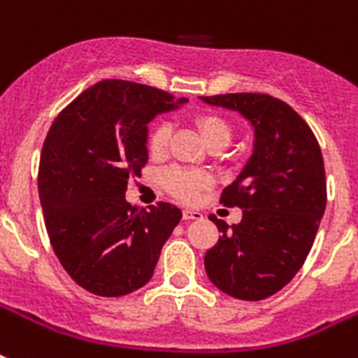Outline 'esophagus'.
I'll list each match as a JSON object with an SVG mask.
<instances>
[{
	"instance_id": "obj_1",
	"label": "esophagus",
	"mask_w": 358,
	"mask_h": 358,
	"mask_svg": "<svg viewBox=\"0 0 358 358\" xmlns=\"http://www.w3.org/2000/svg\"><path fill=\"white\" fill-rule=\"evenodd\" d=\"M182 215H184L185 221H199V219H202V213L196 212V210H184Z\"/></svg>"
}]
</instances>
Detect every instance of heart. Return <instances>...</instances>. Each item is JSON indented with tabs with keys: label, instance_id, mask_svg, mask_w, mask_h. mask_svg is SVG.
<instances>
[{
	"label": "heart",
	"instance_id": "b5f03b06",
	"mask_svg": "<svg viewBox=\"0 0 358 358\" xmlns=\"http://www.w3.org/2000/svg\"><path fill=\"white\" fill-rule=\"evenodd\" d=\"M195 124L208 146H229V143L232 141V134H234L232 126L229 124V120H224L219 115H201L195 119ZM169 139H171V126L167 122L156 124L148 134V143H146L148 152L152 156H162L163 152L167 150ZM163 185L174 196H178L180 201H193L196 193L208 185V176L199 171H191V169L174 167L163 173Z\"/></svg>",
	"mask_w": 358,
	"mask_h": 358
}]
</instances>
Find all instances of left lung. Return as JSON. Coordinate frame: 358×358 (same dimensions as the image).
Masks as SVG:
<instances>
[{"mask_svg": "<svg viewBox=\"0 0 358 358\" xmlns=\"http://www.w3.org/2000/svg\"><path fill=\"white\" fill-rule=\"evenodd\" d=\"M238 111L255 129L252 156L221 202L243 217L217 224V243L204 256L208 278L230 297L262 301L282 289L310 252L327 204L322 148L310 126L288 103L260 92L201 96Z\"/></svg>", "mask_w": 358, "mask_h": 358, "instance_id": "obj_1", "label": "left lung"}]
</instances>
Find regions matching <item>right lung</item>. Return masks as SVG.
Wrapping results in <instances>:
<instances>
[{"mask_svg":"<svg viewBox=\"0 0 358 358\" xmlns=\"http://www.w3.org/2000/svg\"><path fill=\"white\" fill-rule=\"evenodd\" d=\"M187 98L134 81L103 80L72 100L42 145L38 196L50 243L76 284L100 297L143 288L180 208L126 201L128 180L148 162V122Z\"/></svg>","mask_w":358,"mask_h":358,"instance_id":"right-lung-1","label":"right lung"}]
</instances>
